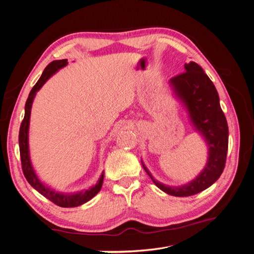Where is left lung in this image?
Wrapping results in <instances>:
<instances>
[{
    "mask_svg": "<svg viewBox=\"0 0 254 254\" xmlns=\"http://www.w3.org/2000/svg\"><path fill=\"white\" fill-rule=\"evenodd\" d=\"M186 72L175 76L170 83L174 93L187 108L194 128L207 145L209 157L203 171L196 178L181 187H168L153 178L143 164L145 172L156 186L166 194L187 197L198 194L216 181L224 172L228 151V123L219 104L214 83L200 65L194 61L184 64Z\"/></svg>",
    "mask_w": 254,
    "mask_h": 254,
    "instance_id": "obj_1",
    "label": "left lung"
}]
</instances>
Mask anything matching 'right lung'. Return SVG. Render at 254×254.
<instances>
[{"label": "right lung", "mask_w": 254, "mask_h": 254, "mask_svg": "<svg viewBox=\"0 0 254 254\" xmlns=\"http://www.w3.org/2000/svg\"><path fill=\"white\" fill-rule=\"evenodd\" d=\"M67 64V59L63 60H54L52 63L44 68V71L41 75L39 80L33 87L32 91L29 92L28 98L25 104V114L24 119H23L21 126H20V132H19V146H20V157H21V163H22V171L24 174L26 180L36 190L39 191L41 195L49 200L54 202L55 204L61 207H74L78 206L83 203L89 201L90 199L93 198L99 190L102 189L103 181H104V172L98 179L97 183L94 187L90 188L89 190H83L77 193H59V191L54 190L50 187L45 186L43 182H41L36 175L34 167L30 162L29 157V146H28V129H29V119H30V110H32V105L34 102V98L36 93L41 89L43 84L47 82V80L51 77L53 74H55L60 68H63Z\"/></svg>", "instance_id": "add662e5"}]
</instances>
